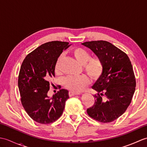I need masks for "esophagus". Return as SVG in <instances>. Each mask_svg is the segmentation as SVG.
Returning a JSON list of instances; mask_svg holds the SVG:
<instances>
[{"label": "esophagus", "mask_w": 147, "mask_h": 147, "mask_svg": "<svg viewBox=\"0 0 147 147\" xmlns=\"http://www.w3.org/2000/svg\"><path fill=\"white\" fill-rule=\"evenodd\" d=\"M80 94H81V93H78V92H69V95L70 96L76 95H80Z\"/></svg>", "instance_id": "esophagus-1"}]
</instances>
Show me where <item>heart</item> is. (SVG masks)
Masks as SVG:
<instances>
[{"instance_id": "1", "label": "heart", "mask_w": 147, "mask_h": 147, "mask_svg": "<svg viewBox=\"0 0 147 147\" xmlns=\"http://www.w3.org/2000/svg\"><path fill=\"white\" fill-rule=\"evenodd\" d=\"M72 54L80 64L83 65L84 69L86 74L93 80H96L101 76L103 71V64L101 60L98 58H91L89 53L82 48H75L72 50ZM62 55L58 57L55 65L56 73L59 71V62ZM89 80L86 76H68L64 80L65 86L68 89L73 92H80L85 88L88 85Z\"/></svg>"}]
</instances>
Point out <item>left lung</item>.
<instances>
[{"mask_svg": "<svg viewBox=\"0 0 147 147\" xmlns=\"http://www.w3.org/2000/svg\"><path fill=\"white\" fill-rule=\"evenodd\" d=\"M82 44L94 52L103 64V71L92 88L97 92L95 104L87 109L90 117L101 123H111L128 107L135 91L133 66L125 53L103 40Z\"/></svg>", "mask_w": 147, "mask_h": 147, "instance_id": "obj_1", "label": "left lung"}]
</instances>
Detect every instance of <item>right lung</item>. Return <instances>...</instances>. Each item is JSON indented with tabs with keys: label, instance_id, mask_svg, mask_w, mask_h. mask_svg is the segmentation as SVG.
<instances>
[{
	"label": "right lung",
	"instance_id": "add662e5",
	"mask_svg": "<svg viewBox=\"0 0 147 147\" xmlns=\"http://www.w3.org/2000/svg\"><path fill=\"white\" fill-rule=\"evenodd\" d=\"M68 42L53 41L39 46L26 55L18 77V88L24 110L33 120L49 124L57 120L69 98L68 90L61 89L49 97L50 80L55 77V65Z\"/></svg>",
	"mask_w": 147,
	"mask_h": 147
}]
</instances>
